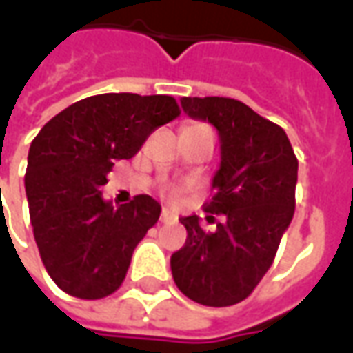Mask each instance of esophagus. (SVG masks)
<instances>
[{"label":"esophagus","mask_w":353,"mask_h":353,"mask_svg":"<svg viewBox=\"0 0 353 353\" xmlns=\"http://www.w3.org/2000/svg\"><path fill=\"white\" fill-rule=\"evenodd\" d=\"M176 215H172L170 212H166V210H162L161 214V223H176Z\"/></svg>","instance_id":"1"}]
</instances>
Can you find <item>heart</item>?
I'll return each instance as SVG.
<instances>
[{
	"instance_id": "obj_1",
	"label": "heart",
	"mask_w": 353,
	"mask_h": 353,
	"mask_svg": "<svg viewBox=\"0 0 353 353\" xmlns=\"http://www.w3.org/2000/svg\"><path fill=\"white\" fill-rule=\"evenodd\" d=\"M192 128H208V126H204V124H192V126H187L185 130H192ZM168 194L172 196V199H177L176 189H168Z\"/></svg>"
}]
</instances>
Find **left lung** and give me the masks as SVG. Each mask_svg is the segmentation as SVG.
Listing matches in <instances>:
<instances>
[{
    "label": "left lung",
    "mask_w": 353,
    "mask_h": 353,
    "mask_svg": "<svg viewBox=\"0 0 353 353\" xmlns=\"http://www.w3.org/2000/svg\"><path fill=\"white\" fill-rule=\"evenodd\" d=\"M192 119L219 132L221 164L204 204L214 232L199 217L179 221L185 245L172 255V276L179 291L204 306H230L252 295L272 266L278 245L295 214L296 161L281 126L232 98H181Z\"/></svg>",
    "instance_id": "8db88e82"
}]
</instances>
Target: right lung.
<instances>
[{
    "label": "right lung",
    "mask_w": 353,
    "mask_h": 353,
    "mask_svg": "<svg viewBox=\"0 0 353 353\" xmlns=\"http://www.w3.org/2000/svg\"><path fill=\"white\" fill-rule=\"evenodd\" d=\"M179 113L164 94H98L60 111L34 138L24 176L30 219L43 265L68 295L96 301L121 288L161 204L138 194L115 208L101 187L117 161L132 159Z\"/></svg>",
    "instance_id": "right-lung-1"
}]
</instances>
